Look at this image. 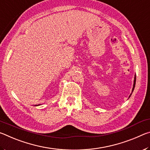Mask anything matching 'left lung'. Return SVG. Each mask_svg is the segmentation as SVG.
Instances as JSON below:
<instances>
[{
	"label": "left lung",
	"instance_id": "obj_1",
	"mask_svg": "<svg viewBox=\"0 0 150 150\" xmlns=\"http://www.w3.org/2000/svg\"><path fill=\"white\" fill-rule=\"evenodd\" d=\"M135 85H136V76L135 77H134V85H133V88H132V92L134 91V87H135ZM132 93L130 94V95L129 97H130V96L132 95Z\"/></svg>",
	"mask_w": 150,
	"mask_h": 150
}]
</instances>
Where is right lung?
I'll use <instances>...</instances> for the list:
<instances>
[{
    "mask_svg": "<svg viewBox=\"0 0 150 150\" xmlns=\"http://www.w3.org/2000/svg\"><path fill=\"white\" fill-rule=\"evenodd\" d=\"M38 105H35V106H38Z\"/></svg>",
    "mask_w": 150,
    "mask_h": 150,
    "instance_id": "obj_1",
    "label": "right lung"
}]
</instances>
